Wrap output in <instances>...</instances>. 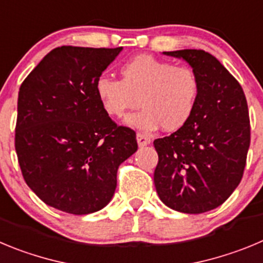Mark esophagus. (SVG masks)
Listing matches in <instances>:
<instances>
[{
  "label": "esophagus",
  "mask_w": 263,
  "mask_h": 263,
  "mask_svg": "<svg viewBox=\"0 0 263 263\" xmlns=\"http://www.w3.org/2000/svg\"><path fill=\"white\" fill-rule=\"evenodd\" d=\"M137 142H138V146L139 147H143V146H147L150 144V138L147 136H144V134L138 133L137 134Z\"/></svg>",
  "instance_id": "34e87169"
}]
</instances>
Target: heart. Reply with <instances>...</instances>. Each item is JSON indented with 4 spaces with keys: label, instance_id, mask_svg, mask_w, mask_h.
Instances as JSON below:
<instances>
[{
    "label": "heart",
    "instance_id": "obj_1",
    "mask_svg": "<svg viewBox=\"0 0 263 263\" xmlns=\"http://www.w3.org/2000/svg\"><path fill=\"white\" fill-rule=\"evenodd\" d=\"M120 74L121 81L99 77L95 92L105 112L117 119L141 105V110L125 119L127 126L147 133L160 126L177 132L196 112L201 81L190 66L139 54L124 62Z\"/></svg>",
    "mask_w": 263,
    "mask_h": 263
}]
</instances>
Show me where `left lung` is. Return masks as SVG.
Here are the masks:
<instances>
[{
  "label": "left lung",
  "instance_id": "left-lung-1",
  "mask_svg": "<svg viewBox=\"0 0 263 263\" xmlns=\"http://www.w3.org/2000/svg\"><path fill=\"white\" fill-rule=\"evenodd\" d=\"M197 71L201 95L182 129L154 141L159 198L172 210L201 214L220 206L240 184L250 144L247 98L213 54L198 49L163 52Z\"/></svg>",
  "mask_w": 263,
  "mask_h": 263
}]
</instances>
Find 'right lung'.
Returning a JSON list of instances; mask_svg holds the SVG:
<instances>
[{
    "instance_id": "1",
    "label": "right lung",
    "mask_w": 263,
    "mask_h": 263,
    "mask_svg": "<svg viewBox=\"0 0 263 263\" xmlns=\"http://www.w3.org/2000/svg\"><path fill=\"white\" fill-rule=\"evenodd\" d=\"M120 48L59 47L23 81L15 150L25 181L48 206L74 215L107 206L117 170L138 148L136 133L117 126L95 92L96 79Z\"/></svg>"
}]
</instances>
